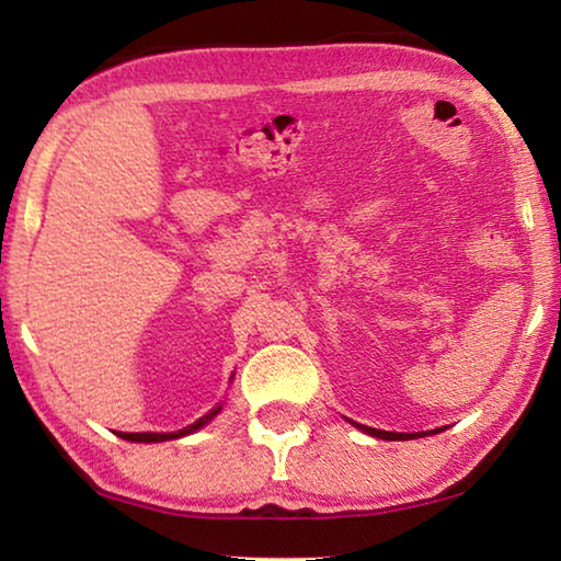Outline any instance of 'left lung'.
I'll return each mask as SVG.
<instances>
[{"label":"left lung","instance_id":"left-lung-1","mask_svg":"<svg viewBox=\"0 0 561 561\" xmlns=\"http://www.w3.org/2000/svg\"><path fill=\"white\" fill-rule=\"evenodd\" d=\"M356 428H360L368 435H374V438H381V440H413V438H423V435H428V433H388V431L366 428V425H358V423H356ZM438 431H435V433H438Z\"/></svg>","mask_w":561,"mask_h":561}]
</instances>
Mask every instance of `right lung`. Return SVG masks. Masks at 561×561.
I'll use <instances>...</instances> for the list:
<instances>
[{"mask_svg": "<svg viewBox=\"0 0 561 561\" xmlns=\"http://www.w3.org/2000/svg\"><path fill=\"white\" fill-rule=\"evenodd\" d=\"M220 413V405L215 408L213 413H207L205 417H201V421H195L193 425H187V428H183V431H178V433H116L118 438H123V440H133V443H160V440H173V438H183V435H187V433H193V431H197V428H203V425L210 421L213 415H217Z\"/></svg>", "mask_w": 561, "mask_h": 561, "instance_id": "add662e5", "label": "right lung"}]
</instances>
